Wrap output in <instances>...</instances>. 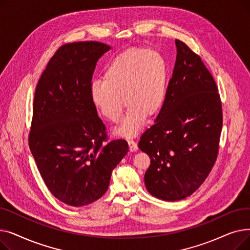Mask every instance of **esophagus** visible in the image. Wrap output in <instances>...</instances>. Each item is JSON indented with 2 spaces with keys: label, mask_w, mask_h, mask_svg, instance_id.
<instances>
[{
  "label": "esophagus",
  "mask_w": 250,
  "mask_h": 250,
  "mask_svg": "<svg viewBox=\"0 0 250 250\" xmlns=\"http://www.w3.org/2000/svg\"><path fill=\"white\" fill-rule=\"evenodd\" d=\"M127 143H128V147H129L130 152H135V151L138 150L137 143H136L133 139H128V140H127Z\"/></svg>",
  "instance_id": "esophagus-1"
}]
</instances>
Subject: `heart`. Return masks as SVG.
I'll return each mask as SVG.
<instances>
[{
  "label": "heart",
  "mask_w": 250,
  "mask_h": 250,
  "mask_svg": "<svg viewBox=\"0 0 250 250\" xmlns=\"http://www.w3.org/2000/svg\"><path fill=\"white\" fill-rule=\"evenodd\" d=\"M167 64L159 52L147 48H132L117 55L104 70L103 81L90 87L91 101L106 120L117 123L125 100L126 114L115 133L132 137L155 116L165 101Z\"/></svg>",
  "instance_id": "1"
}]
</instances>
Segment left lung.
Here are the masks:
<instances>
[{"label": "left lung", "instance_id": "1", "mask_svg": "<svg viewBox=\"0 0 250 250\" xmlns=\"http://www.w3.org/2000/svg\"><path fill=\"white\" fill-rule=\"evenodd\" d=\"M177 55L163 106L145 130L139 148L149 155L147 190L174 202L198 189L216 162L223 125L222 103L213 76L178 39Z\"/></svg>", "mask_w": 250, "mask_h": 250}]
</instances>
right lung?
Masks as SVG:
<instances>
[{
    "instance_id": "add662e5",
    "label": "right lung",
    "mask_w": 250,
    "mask_h": 250,
    "mask_svg": "<svg viewBox=\"0 0 250 250\" xmlns=\"http://www.w3.org/2000/svg\"><path fill=\"white\" fill-rule=\"evenodd\" d=\"M111 47L97 42L63 44L36 85L29 148L47 188L82 207L106 192L112 170L128 152L125 140H107L91 101L97 61Z\"/></svg>"
}]
</instances>
